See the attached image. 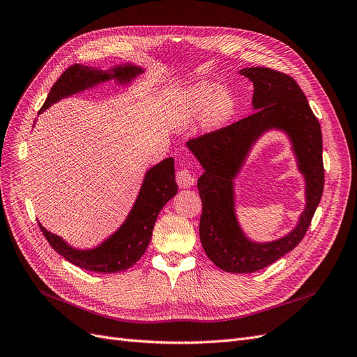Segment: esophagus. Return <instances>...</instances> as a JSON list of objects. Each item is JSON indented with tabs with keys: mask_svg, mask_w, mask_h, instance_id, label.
<instances>
[{
	"mask_svg": "<svg viewBox=\"0 0 357 357\" xmlns=\"http://www.w3.org/2000/svg\"><path fill=\"white\" fill-rule=\"evenodd\" d=\"M176 182L181 188H191L195 183V176L191 174V170L182 167L176 174Z\"/></svg>",
	"mask_w": 357,
	"mask_h": 357,
	"instance_id": "1",
	"label": "esophagus"
}]
</instances>
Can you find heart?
<instances>
[{"instance_id": "obj_1", "label": "heart", "mask_w": 357, "mask_h": 357, "mask_svg": "<svg viewBox=\"0 0 357 357\" xmlns=\"http://www.w3.org/2000/svg\"><path fill=\"white\" fill-rule=\"evenodd\" d=\"M238 112V100L228 88L210 81H199L182 88L174 98L170 119L182 128L199 121L206 130L227 126Z\"/></svg>"}]
</instances>
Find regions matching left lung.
Listing matches in <instances>:
<instances>
[{"label":"left lung","mask_w":357,"mask_h":357,"mask_svg":"<svg viewBox=\"0 0 357 357\" xmlns=\"http://www.w3.org/2000/svg\"><path fill=\"white\" fill-rule=\"evenodd\" d=\"M240 73L253 82L255 113L187 142L204 169L197 182L203 203L202 245L218 268L231 273L260 271L296 248L324 191L321 125L297 82L269 68H245ZM271 130L282 131L292 144L298 168L305 178L307 206L298 225L281 239L255 242L248 238L236 216L234 179L255 142Z\"/></svg>","instance_id":"left-lung-1"}]
</instances>
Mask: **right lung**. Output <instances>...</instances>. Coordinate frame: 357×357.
<instances>
[{"mask_svg": "<svg viewBox=\"0 0 357 357\" xmlns=\"http://www.w3.org/2000/svg\"><path fill=\"white\" fill-rule=\"evenodd\" d=\"M144 72L145 69L134 63L116 64L107 70L73 64L52 85L39 114L63 98L105 82L113 81L116 85L128 86ZM176 192L175 160L174 157H167L145 172L135 203L130 207L126 219L121 227L96 247L77 248L61 236L47 231L41 223H39V228L50 245L75 266L89 272L117 273L129 269L145 253L151 241L158 213L170 199H174Z\"/></svg>", "mask_w": 357, "mask_h": 357, "instance_id": "obj_1", "label": "right lung"}]
</instances>
